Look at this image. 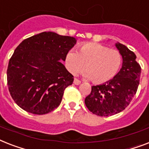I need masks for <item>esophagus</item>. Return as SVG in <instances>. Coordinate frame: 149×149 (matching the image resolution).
I'll use <instances>...</instances> for the list:
<instances>
[{
    "label": "esophagus",
    "mask_w": 149,
    "mask_h": 149,
    "mask_svg": "<svg viewBox=\"0 0 149 149\" xmlns=\"http://www.w3.org/2000/svg\"><path fill=\"white\" fill-rule=\"evenodd\" d=\"M73 83H74L75 85H79L81 83V82L78 79L75 78L74 79V81H73Z\"/></svg>",
    "instance_id": "obj_1"
}]
</instances>
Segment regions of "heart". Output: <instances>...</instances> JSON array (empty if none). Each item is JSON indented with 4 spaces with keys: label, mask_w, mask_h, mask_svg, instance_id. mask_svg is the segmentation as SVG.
Here are the masks:
<instances>
[{
    "label": "heart",
    "mask_w": 149,
    "mask_h": 149,
    "mask_svg": "<svg viewBox=\"0 0 149 149\" xmlns=\"http://www.w3.org/2000/svg\"><path fill=\"white\" fill-rule=\"evenodd\" d=\"M122 55L117 49L95 43H84L77 52L71 49L66 56L69 72L77 75L84 67L83 77L95 83H103L114 78L122 65Z\"/></svg>",
    "instance_id": "heart-1"
}]
</instances>
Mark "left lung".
I'll use <instances>...</instances> for the list:
<instances>
[{"instance_id": "1", "label": "left lung", "mask_w": 149, "mask_h": 149, "mask_svg": "<svg viewBox=\"0 0 149 149\" xmlns=\"http://www.w3.org/2000/svg\"><path fill=\"white\" fill-rule=\"evenodd\" d=\"M116 47L123 57L122 68L111 80L93 86L85 99L88 109L100 116H109L122 112L129 106L139 85L141 66L133 52L122 43Z\"/></svg>"}]
</instances>
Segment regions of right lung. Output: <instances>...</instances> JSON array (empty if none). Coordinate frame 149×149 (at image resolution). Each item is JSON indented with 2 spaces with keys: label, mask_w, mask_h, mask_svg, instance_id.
<instances>
[{
  "label": "right lung",
  "mask_w": 149,
  "mask_h": 149,
  "mask_svg": "<svg viewBox=\"0 0 149 149\" xmlns=\"http://www.w3.org/2000/svg\"><path fill=\"white\" fill-rule=\"evenodd\" d=\"M77 39L42 32L25 39L10 59L7 76L10 93L21 109L43 115L57 108L73 76L62 63Z\"/></svg>",
  "instance_id": "right-lung-1"
}]
</instances>
